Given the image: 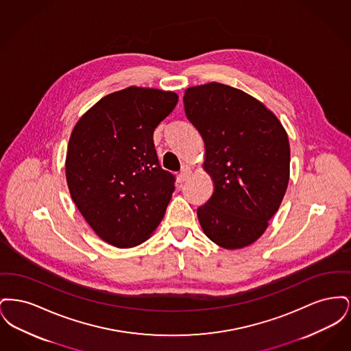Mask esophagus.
<instances>
[{
	"instance_id": "34e87169",
	"label": "esophagus",
	"mask_w": 351,
	"mask_h": 351,
	"mask_svg": "<svg viewBox=\"0 0 351 351\" xmlns=\"http://www.w3.org/2000/svg\"><path fill=\"white\" fill-rule=\"evenodd\" d=\"M191 175V167L188 165H184L182 169H180V175H179V179L180 182H185Z\"/></svg>"
}]
</instances>
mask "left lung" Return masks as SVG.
Instances as JSON below:
<instances>
[{"instance_id":"8db88e82","label":"left lung","mask_w":351,"mask_h":351,"mask_svg":"<svg viewBox=\"0 0 351 351\" xmlns=\"http://www.w3.org/2000/svg\"><path fill=\"white\" fill-rule=\"evenodd\" d=\"M183 101L215 182L212 197L197 209L201 228L223 249L249 246L265 233L287 191L288 135L262 102L225 84L191 86Z\"/></svg>"}]
</instances>
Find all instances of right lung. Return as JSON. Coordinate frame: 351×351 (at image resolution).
<instances>
[{
  "mask_svg": "<svg viewBox=\"0 0 351 351\" xmlns=\"http://www.w3.org/2000/svg\"><path fill=\"white\" fill-rule=\"evenodd\" d=\"M178 95L129 86L92 106L71 134L66 176L73 202L105 242L133 247L165 217L175 175L160 167L154 130Z\"/></svg>",
  "mask_w": 351,
  "mask_h": 351,
  "instance_id": "obj_1",
  "label": "right lung"
}]
</instances>
